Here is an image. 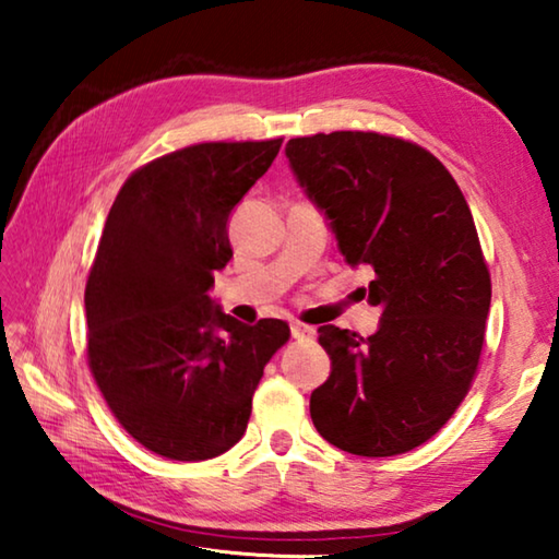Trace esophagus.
Segmentation results:
<instances>
[{
	"instance_id": "obj_1",
	"label": "esophagus",
	"mask_w": 559,
	"mask_h": 559,
	"mask_svg": "<svg viewBox=\"0 0 559 559\" xmlns=\"http://www.w3.org/2000/svg\"><path fill=\"white\" fill-rule=\"evenodd\" d=\"M290 335L296 337V340H308V337L316 335V328L302 325V323H293V325H290Z\"/></svg>"
}]
</instances>
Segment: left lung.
Wrapping results in <instances>:
<instances>
[{
    "label": "left lung",
    "instance_id": "left-lung-1",
    "mask_svg": "<svg viewBox=\"0 0 559 559\" xmlns=\"http://www.w3.org/2000/svg\"><path fill=\"white\" fill-rule=\"evenodd\" d=\"M293 175L325 214L349 266L374 281L380 328H318L328 380L310 394L320 437L355 456L429 441L468 394L484 349L490 273L456 179L429 150L380 132L293 138Z\"/></svg>",
    "mask_w": 559,
    "mask_h": 559
}]
</instances>
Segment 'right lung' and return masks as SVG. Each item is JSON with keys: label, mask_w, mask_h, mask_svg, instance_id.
Returning <instances> with one entry per match:
<instances>
[{"label": "right lung", "mask_w": 559, "mask_h": 559, "mask_svg": "<svg viewBox=\"0 0 559 559\" xmlns=\"http://www.w3.org/2000/svg\"><path fill=\"white\" fill-rule=\"evenodd\" d=\"M283 140L200 143L120 187L86 283L88 367L132 439L206 461L243 437L263 367L288 343L276 318L243 325L210 298L231 259L226 224Z\"/></svg>", "instance_id": "1"}]
</instances>
